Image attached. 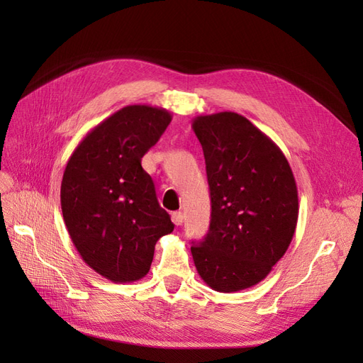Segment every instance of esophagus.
Returning <instances> with one entry per match:
<instances>
[{"instance_id": "obj_1", "label": "esophagus", "mask_w": 363, "mask_h": 363, "mask_svg": "<svg viewBox=\"0 0 363 363\" xmlns=\"http://www.w3.org/2000/svg\"><path fill=\"white\" fill-rule=\"evenodd\" d=\"M171 219H172V223H174L175 225H182V223H183V215H182V212H172V213H171Z\"/></svg>"}]
</instances>
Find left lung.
<instances>
[{
  "label": "left lung",
  "instance_id": "1",
  "mask_svg": "<svg viewBox=\"0 0 363 363\" xmlns=\"http://www.w3.org/2000/svg\"><path fill=\"white\" fill-rule=\"evenodd\" d=\"M206 159L211 227L191 247L207 286L238 292L265 279L286 252L298 219V191L281 150L235 112L192 121Z\"/></svg>",
  "mask_w": 363,
  "mask_h": 363
}]
</instances>
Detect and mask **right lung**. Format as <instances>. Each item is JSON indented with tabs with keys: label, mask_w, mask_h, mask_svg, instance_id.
<instances>
[{
	"label": "right lung",
	"mask_w": 363,
	"mask_h": 363,
	"mask_svg": "<svg viewBox=\"0 0 363 363\" xmlns=\"http://www.w3.org/2000/svg\"><path fill=\"white\" fill-rule=\"evenodd\" d=\"M171 119L167 108L125 106L83 138L65 168L60 204L72 244L111 281L145 277L156 242L174 230L140 164Z\"/></svg>",
	"instance_id": "add662e5"
}]
</instances>
